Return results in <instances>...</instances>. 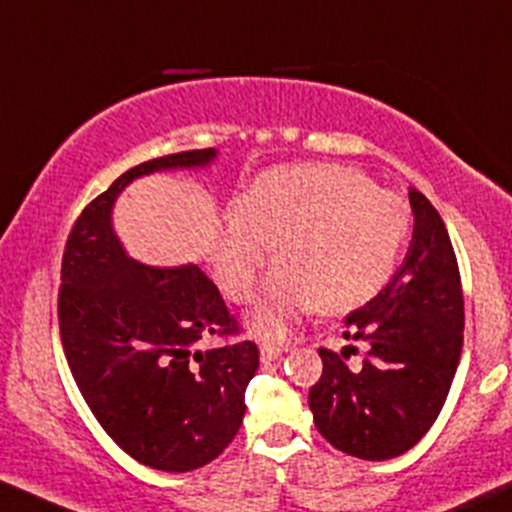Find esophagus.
<instances>
[{
    "label": "esophagus",
    "instance_id": "obj_1",
    "mask_svg": "<svg viewBox=\"0 0 512 512\" xmlns=\"http://www.w3.org/2000/svg\"><path fill=\"white\" fill-rule=\"evenodd\" d=\"M282 353H284V348L277 346V343H267L265 341L260 346V358L265 360V363H272V360H277Z\"/></svg>",
    "mask_w": 512,
    "mask_h": 512
}]
</instances>
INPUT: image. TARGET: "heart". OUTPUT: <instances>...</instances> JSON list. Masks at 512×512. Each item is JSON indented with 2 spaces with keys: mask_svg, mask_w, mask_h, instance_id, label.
<instances>
[{
  "mask_svg": "<svg viewBox=\"0 0 512 512\" xmlns=\"http://www.w3.org/2000/svg\"><path fill=\"white\" fill-rule=\"evenodd\" d=\"M225 223L215 277L233 301L255 292L272 242L284 257L265 279L247 324L282 338L316 304L331 314L365 304L385 287L410 235V203L351 166H277L252 181Z\"/></svg>",
  "mask_w": 512,
  "mask_h": 512,
  "instance_id": "1",
  "label": "heart"
}]
</instances>
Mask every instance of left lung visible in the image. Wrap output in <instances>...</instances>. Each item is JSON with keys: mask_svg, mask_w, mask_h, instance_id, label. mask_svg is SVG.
Masks as SVG:
<instances>
[{"mask_svg": "<svg viewBox=\"0 0 512 512\" xmlns=\"http://www.w3.org/2000/svg\"><path fill=\"white\" fill-rule=\"evenodd\" d=\"M414 230L395 277L346 319L341 353L319 348L324 373L309 390L328 444L365 461L412 449L439 417L464 346V292L446 225L410 188ZM364 346V363L351 366Z\"/></svg>", "mask_w": 512, "mask_h": 512, "instance_id": "1", "label": "left lung"}]
</instances>
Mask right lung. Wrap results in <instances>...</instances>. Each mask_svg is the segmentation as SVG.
<instances>
[{"mask_svg": "<svg viewBox=\"0 0 512 512\" xmlns=\"http://www.w3.org/2000/svg\"><path fill=\"white\" fill-rule=\"evenodd\" d=\"M213 159L215 149H193L125 171L78 215L61 265L58 326L80 395L122 451L169 473L211 464L235 439L260 351L242 338L196 348L240 333L218 287L196 265L147 267L127 257L112 206L139 176Z\"/></svg>", "mask_w": 512, "mask_h": 512, "instance_id": "add662e5", "label": "right lung"}]
</instances>
